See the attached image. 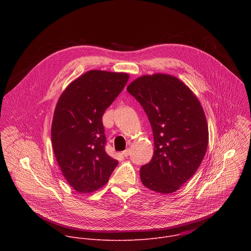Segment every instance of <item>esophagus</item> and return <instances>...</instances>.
Here are the masks:
<instances>
[{
	"label": "esophagus",
	"mask_w": 251,
	"mask_h": 251,
	"mask_svg": "<svg viewBox=\"0 0 251 251\" xmlns=\"http://www.w3.org/2000/svg\"><path fill=\"white\" fill-rule=\"evenodd\" d=\"M129 153H130V150H129V149H126V150H125L124 151H122V154H123L124 156H126V157H127V156L129 155Z\"/></svg>",
	"instance_id": "esophagus-1"
}]
</instances>
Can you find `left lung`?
Masks as SVG:
<instances>
[{
    "label": "left lung",
    "mask_w": 251,
    "mask_h": 251,
    "mask_svg": "<svg viewBox=\"0 0 251 251\" xmlns=\"http://www.w3.org/2000/svg\"><path fill=\"white\" fill-rule=\"evenodd\" d=\"M126 91L143 107L153 134V155L140 169L141 181L158 193L175 192L195 174L207 151L202 105L184 83L168 74L144 75Z\"/></svg>",
    "instance_id": "obj_1"
}]
</instances>
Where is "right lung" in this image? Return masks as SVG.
Wrapping results in <instances>:
<instances>
[{"instance_id":"right-lung-1","label":"right lung","mask_w":251,"mask_h":251,"mask_svg":"<svg viewBox=\"0 0 251 251\" xmlns=\"http://www.w3.org/2000/svg\"><path fill=\"white\" fill-rule=\"evenodd\" d=\"M128 78L124 72H87L57 102L51 127L55 157L67 181L80 193L102 187L118 165L105 151L102 116Z\"/></svg>"}]
</instances>
